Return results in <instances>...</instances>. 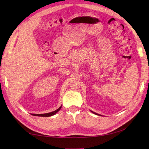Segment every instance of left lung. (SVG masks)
Masks as SVG:
<instances>
[{"label": "left lung", "instance_id": "8db88e82", "mask_svg": "<svg viewBox=\"0 0 149 149\" xmlns=\"http://www.w3.org/2000/svg\"><path fill=\"white\" fill-rule=\"evenodd\" d=\"M93 113H94V114H96V115H99V116H101L100 114H97V113H96V112H93V111H91Z\"/></svg>", "mask_w": 149, "mask_h": 149}]
</instances>
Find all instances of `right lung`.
<instances>
[{
    "label": "right lung",
    "mask_w": 149,
    "mask_h": 149,
    "mask_svg": "<svg viewBox=\"0 0 149 149\" xmlns=\"http://www.w3.org/2000/svg\"><path fill=\"white\" fill-rule=\"evenodd\" d=\"M61 108V106H60L59 108H58V109L54 111L53 112H49V113H45V114H31V115L33 116H41V117H49V116H53L55 115L57 112L59 111Z\"/></svg>",
    "instance_id": "1"
}]
</instances>
